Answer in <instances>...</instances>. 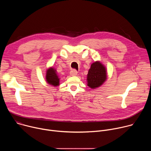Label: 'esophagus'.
<instances>
[{
    "label": "esophagus",
    "instance_id": "1",
    "mask_svg": "<svg viewBox=\"0 0 151 151\" xmlns=\"http://www.w3.org/2000/svg\"><path fill=\"white\" fill-rule=\"evenodd\" d=\"M70 75H71V76H76V75L78 74V72H77V70H76L75 69H73V70H72L70 71Z\"/></svg>",
    "mask_w": 151,
    "mask_h": 151
}]
</instances>
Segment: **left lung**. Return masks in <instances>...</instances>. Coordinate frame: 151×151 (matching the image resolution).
<instances>
[{
  "mask_svg": "<svg viewBox=\"0 0 151 151\" xmlns=\"http://www.w3.org/2000/svg\"><path fill=\"white\" fill-rule=\"evenodd\" d=\"M106 79V70L99 61L93 63L87 75L88 86L91 88L100 87Z\"/></svg>",
  "mask_w": 151,
  "mask_h": 151,
  "instance_id": "left-lung-1",
  "label": "left lung"
}]
</instances>
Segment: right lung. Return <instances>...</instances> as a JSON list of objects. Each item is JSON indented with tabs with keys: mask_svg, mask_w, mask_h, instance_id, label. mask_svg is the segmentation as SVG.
I'll use <instances>...</instances> for the list:
<instances>
[{
	"mask_svg": "<svg viewBox=\"0 0 151 151\" xmlns=\"http://www.w3.org/2000/svg\"><path fill=\"white\" fill-rule=\"evenodd\" d=\"M46 79L48 83L54 87L59 85V78L56 73V70L54 68H50L47 70Z\"/></svg>",
	"mask_w": 151,
	"mask_h": 151,
	"instance_id": "add662e5",
	"label": "right lung"
}]
</instances>
